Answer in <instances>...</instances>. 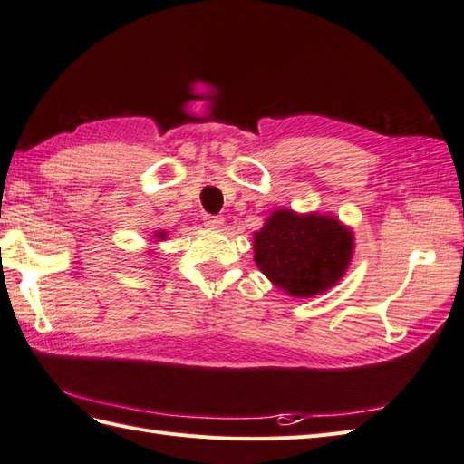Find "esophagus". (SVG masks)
Returning <instances> with one entry per match:
<instances>
[{
  "mask_svg": "<svg viewBox=\"0 0 464 464\" xmlns=\"http://www.w3.org/2000/svg\"><path fill=\"white\" fill-rule=\"evenodd\" d=\"M223 223H225V219H223L221 216H206V218H204V225H206L208 229L219 231V229L223 227Z\"/></svg>",
  "mask_w": 464,
  "mask_h": 464,
  "instance_id": "1",
  "label": "esophagus"
}]
</instances>
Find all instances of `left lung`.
I'll use <instances>...</instances> for the list:
<instances>
[{
    "instance_id": "1",
    "label": "left lung",
    "mask_w": 464,
    "mask_h": 464,
    "mask_svg": "<svg viewBox=\"0 0 464 464\" xmlns=\"http://www.w3.org/2000/svg\"><path fill=\"white\" fill-rule=\"evenodd\" d=\"M258 270L289 297H314L334 287L353 256V231L333 214L274 209L255 233Z\"/></svg>"
}]
</instances>
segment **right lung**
<instances>
[{"label":"right lung","mask_w":464,"mask_h":464,"mask_svg":"<svg viewBox=\"0 0 464 464\" xmlns=\"http://www.w3.org/2000/svg\"><path fill=\"white\" fill-rule=\"evenodd\" d=\"M155 237H157V239H159V241H161V239H165V237H167V233H165V231H155Z\"/></svg>","instance_id":"obj_1"}]
</instances>
